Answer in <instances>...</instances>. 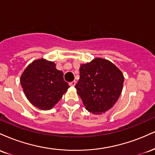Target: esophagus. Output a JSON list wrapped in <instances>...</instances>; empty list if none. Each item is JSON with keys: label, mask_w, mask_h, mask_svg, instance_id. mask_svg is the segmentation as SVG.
I'll return each instance as SVG.
<instances>
[{"label": "esophagus", "mask_w": 155, "mask_h": 155, "mask_svg": "<svg viewBox=\"0 0 155 155\" xmlns=\"http://www.w3.org/2000/svg\"><path fill=\"white\" fill-rule=\"evenodd\" d=\"M76 81H71V82L69 83V85H70L71 87H74L76 85Z\"/></svg>", "instance_id": "34e87169"}]
</instances>
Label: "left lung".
I'll return each instance as SVG.
<instances>
[{
    "label": "left lung",
    "instance_id": "8db88e82",
    "mask_svg": "<svg viewBox=\"0 0 155 155\" xmlns=\"http://www.w3.org/2000/svg\"><path fill=\"white\" fill-rule=\"evenodd\" d=\"M75 88L86 109L95 114L113 107L122 91L124 76L109 60L97 58L82 64Z\"/></svg>",
    "mask_w": 155,
    "mask_h": 155
}]
</instances>
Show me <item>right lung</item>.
<instances>
[{"label": "right lung", "mask_w": 155, "mask_h": 155, "mask_svg": "<svg viewBox=\"0 0 155 155\" xmlns=\"http://www.w3.org/2000/svg\"><path fill=\"white\" fill-rule=\"evenodd\" d=\"M20 81L28 100L41 110L53 108L70 87L54 63L43 58L34 60L25 69Z\"/></svg>", "instance_id": "right-lung-1"}]
</instances>
